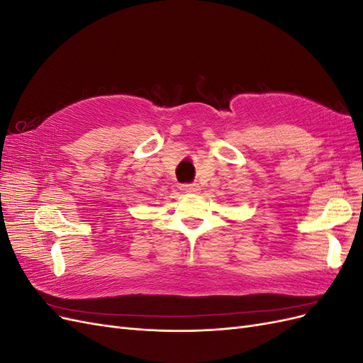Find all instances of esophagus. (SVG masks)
Listing matches in <instances>:
<instances>
[{"label": "esophagus", "mask_w": 363, "mask_h": 363, "mask_svg": "<svg viewBox=\"0 0 363 363\" xmlns=\"http://www.w3.org/2000/svg\"><path fill=\"white\" fill-rule=\"evenodd\" d=\"M180 188L186 194H196V192L200 191V186L199 184H182Z\"/></svg>", "instance_id": "obj_1"}]
</instances>
